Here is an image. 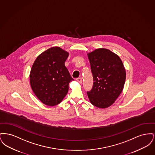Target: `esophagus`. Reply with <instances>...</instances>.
Returning <instances> with one entry per match:
<instances>
[{
  "label": "esophagus",
  "instance_id": "esophagus-1",
  "mask_svg": "<svg viewBox=\"0 0 155 155\" xmlns=\"http://www.w3.org/2000/svg\"><path fill=\"white\" fill-rule=\"evenodd\" d=\"M76 80L78 81L79 83H80V84H81V83H82V78H81V77L77 78L76 79Z\"/></svg>",
  "mask_w": 155,
  "mask_h": 155
}]
</instances>
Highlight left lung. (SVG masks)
Here are the masks:
<instances>
[{
	"label": "left lung",
	"mask_w": 155,
	"mask_h": 155,
	"mask_svg": "<svg viewBox=\"0 0 155 155\" xmlns=\"http://www.w3.org/2000/svg\"><path fill=\"white\" fill-rule=\"evenodd\" d=\"M94 78L93 87L87 92L94 106L107 108L115 102L125 84L126 73L118 55L104 48L88 54Z\"/></svg>",
	"instance_id": "obj_1"
}]
</instances>
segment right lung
I'll return each mask as SVG.
<instances>
[{"label": "right lung", "instance_id": "add662e5", "mask_svg": "<svg viewBox=\"0 0 155 155\" xmlns=\"http://www.w3.org/2000/svg\"><path fill=\"white\" fill-rule=\"evenodd\" d=\"M69 53L59 47H52L39 54L30 72V84L37 97L45 104L53 106L60 103L74 79L64 63Z\"/></svg>", "mask_w": 155, "mask_h": 155}]
</instances>
